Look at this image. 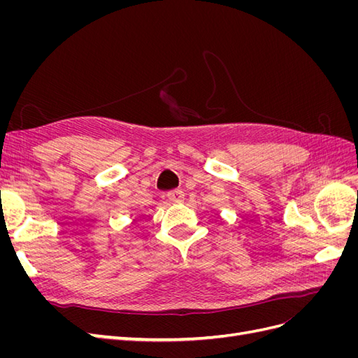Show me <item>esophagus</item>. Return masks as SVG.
Masks as SVG:
<instances>
[{
	"label": "esophagus",
	"instance_id": "esophagus-1",
	"mask_svg": "<svg viewBox=\"0 0 358 358\" xmlns=\"http://www.w3.org/2000/svg\"><path fill=\"white\" fill-rule=\"evenodd\" d=\"M167 197L171 203H182L183 200H185V192H183L182 189H171L167 192Z\"/></svg>",
	"mask_w": 358,
	"mask_h": 358
}]
</instances>
